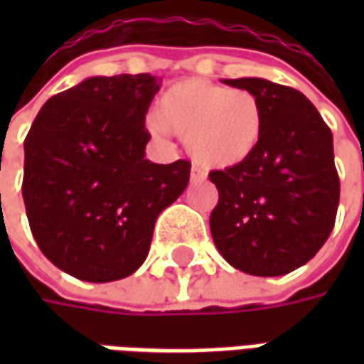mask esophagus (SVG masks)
<instances>
[{
    "instance_id": "esophagus-1",
    "label": "esophagus",
    "mask_w": 364,
    "mask_h": 364,
    "mask_svg": "<svg viewBox=\"0 0 364 364\" xmlns=\"http://www.w3.org/2000/svg\"><path fill=\"white\" fill-rule=\"evenodd\" d=\"M205 179H206L205 171H200L198 167H193V169H191V181L198 183V181H205Z\"/></svg>"
}]
</instances>
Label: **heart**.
I'll list each match as a JSON object with an SVG mask.
<instances>
[{
    "mask_svg": "<svg viewBox=\"0 0 364 364\" xmlns=\"http://www.w3.org/2000/svg\"><path fill=\"white\" fill-rule=\"evenodd\" d=\"M267 124L263 101L250 90H232L205 80L169 85L156 103L154 134L173 132L187 142L198 164L230 169L245 164L259 150Z\"/></svg>",
    "mask_w": 364,
    "mask_h": 364,
    "instance_id": "1",
    "label": "heart"
}]
</instances>
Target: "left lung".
<instances>
[{
	"label": "left lung",
	"instance_id": "8db88e82",
	"mask_svg": "<svg viewBox=\"0 0 364 364\" xmlns=\"http://www.w3.org/2000/svg\"><path fill=\"white\" fill-rule=\"evenodd\" d=\"M224 83L259 97L267 124L252 159L208 175L218 189L210 234L232 267L281 277L312 259L336 224L333 136L300 91L263 77Z\"/></svg>",
	"mask_w": 364,
	"mask_h": 364
}]
</instances>
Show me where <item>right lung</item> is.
Returning <instances> with one entry per match:
<instances>
[{
	"label": "right lung",
	"instance_id": "right-lung-1",
	"mask_svg": "<svg viewBox=\"0 0 364 364\" xmlns=\"http://www.w3.org/2000/svg\"><path fill=\"white\" fill-rule=\"evenodd\" d=\"M161 80L87 77L50 97L25 138L23 200L41 252L80 281L132 274L159 213L187 189L191 164H151L144 127Z\"/></svg>",
	"mask_w": 364,
	"mask_h": 364
}]
</instances>
